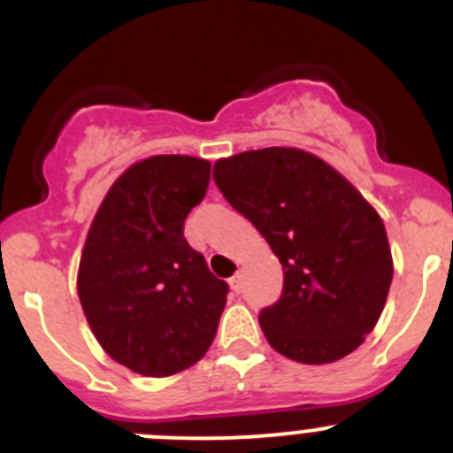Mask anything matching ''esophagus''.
Here are the masks:
<instances>
[{"label":"esophagus","instance_id":"34e87169","mask_svg":"<svg viewBox=\"0 0 453 453\" xmlns=\"http://www.w3.org/2000/svg\"><path fill=\"white\" fill-rule=\"evenodd\" d=\"M230 288L234 290V293H241V274H234V277L230 279Z\"/></svg>","mask_w":453,"mask_h":453}]
</instances>
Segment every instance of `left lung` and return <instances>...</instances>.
Masks as SVG:
<instances>
[{
    "label": "left lung",
    "mask_w": 453,
    "mask_h": 453,
    "mask_svg": "<svg viewBox=\"0 0 453 453\" xmlns=\"http://www.w3.org/2000/svg\"><path fill=\"white\" fill-rule=\"evenodd\" d=\"M214 183L284 268L281 297L259 312L270 346L302 365L353 353L378 324L393 279L380 214L331 165L295 147L217 160Z\"/></svg>",
    "instance_id": "left-lung-1"
}]
</instances>
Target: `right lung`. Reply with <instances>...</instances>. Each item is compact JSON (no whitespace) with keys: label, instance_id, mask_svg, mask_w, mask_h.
I'll use <instances>...</instances> for the list:
<instances>
[{"label":"right lung","instance_id":"obj_1","mask_svg":"<svg viewBox=\"0 0 453 453\" xmlns=\"http://www.w3.org/2000/svg\"><path fill=\"white\" fill-rule=\"evenodd\" d=\"M212 165L151 156L111 185L88 227L78 297L93 335L118 365L167 378L196 365L217 335L227 284L183 236Z\"/></svg>","mask_w":453,"mask_h":453}]
</instances>
